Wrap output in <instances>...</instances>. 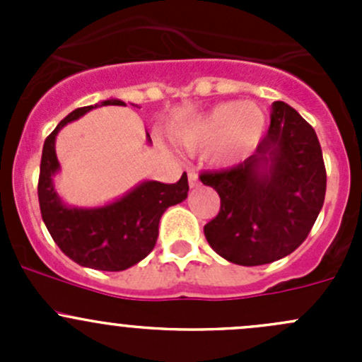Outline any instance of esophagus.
<instances>
[{
	"instance_id": "esophagus-1",
	"label": "esophagus",
	"mask_w": 362,
	"mask_h": 362,
	"mask_svg": "<svg viewBox=\"0 0 362 362\" xmlns=\"http://www.w3.org/2000/svg\"><path fill=\"white\" fill-rule=\"evenodd\" d=\"M187 177H189V185H191V187H198L199 180H198V173H196L194 168H189Z\"/></svg>"
}]
</instances>
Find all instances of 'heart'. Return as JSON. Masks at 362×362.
<instances>
[{
	"instance_id": "b5f03b06",
	"label": "heart",
	"mask_w": 362,
	"mask_h": 362,
	"mask_svg": "<svg viewBox=\"0 0 362 362\" xmlns=\"http://www.w3.org/2000/svg\"><path fill=\"white\" fill-rule=\"evenodd\" d=\"M264 124V113L255 103L229 101L196 119L182 133L180 141L187 148L214 145L211 159L218 164H233L257 147Z\"/></svg>"
}]
</instances>
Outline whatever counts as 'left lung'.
Listing matches in <instances>:
<instances>
[{
    "instance_id": "1",
    "label": "left lung",
    "mask_w": 362,
    "mask_h": 362,
    "mask_svg": "<svg viewBox=\"0 0 362 362\" xmlns=\"http://www.w3.org/2000/svg\"><path fill=\"white\" fill-rule=\"evenodd\" d=\"M268 133L243 163L203 171L221 210L204 226L210 247L240 266L286 257L306 240L326 198V166L313 127L284 101L272 105Z\"/></svg>"
}]
</instances>
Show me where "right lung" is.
<instances>
[{"label":"right lung","instance_id":"1","mask_svg":"<svg viewBox=\"0 0 362 362\" xmlns=\"http://www.w3.org/2000/svg\"><path fill=\"white\" fill-rule=\"evenodd\" d=\"M126 105L120 100L101 101ZM94 107H82L64 117L43 144L38 178V202L50 236L76 264L101 272H122L147 257L156 247L160 215L168 206L184 202L189 192L187 175L177 184L144 182L119 202L101 208H68L54 191L52 175L59 170L56 136L63 126Z\"/></svg>","mask_w":362,"mask_h":362}]
</instances>
